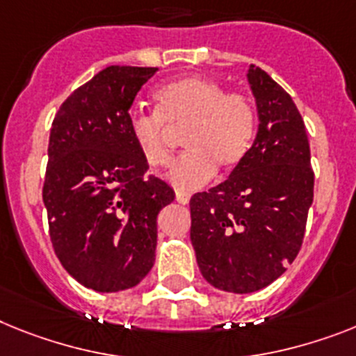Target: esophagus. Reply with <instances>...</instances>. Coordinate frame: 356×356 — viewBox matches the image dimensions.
I'll return each instance as SVG.
<instances>
[{
  "mask_svg": "<svg viewBox=\"0 0 356 356\" xmlns=\"http://www.w3.org/2000/svg\"><path fill=\"white\" fill-rule=\"evenodd\" d=\"M175 201L179 202V204H188L190 202V193L188 192H175Z\"/></svg>",
  "mask_w": 356,
  "mask_h": 356,
  "instance_id": "esophagus-1",
  "label": "esophagus"
}]
</instances>
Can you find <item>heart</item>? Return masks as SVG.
<instances>
[{"label": "heart", "mask_w": 356, "mask_h": 356, "mask_svg": "<svg viewBox=\"0 0 356 356\" xmlns=\"http://www.w3.org/2000/svg\"><path fill=\"white\" fill-rule=\"evenodd\" d=\"M157 112H136L128 128L134 145L152 168L170 161L172 130H184V146L168 172L179 190L208 183L215 170L232 172L246 159L255 139L257 115L243 94H226L220 83L208 77L186 76L163 85L154 94Z\"/></svg>", "instance_id": "1"}]
</instances>
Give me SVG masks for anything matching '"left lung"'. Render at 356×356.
Masks as SVG:
<instances>
[{
    "label": "left lung",
    "mask_w": 356,
    "mask_h": 356,
    "mask_svg": "<svg viewBox=\"0 0 356 356\" xmlns=\"http://www.w3.org/2000/svg\"><path fill=\"white\" fill-rule=\"evenodd\" d=\"M259 130L224 183L190 199L197 264L213 288L253 293L284 273L302 246L315 173L291 95L262 68L248 70Z\"/></svg>",
    "instance_id": "1"
}]
</instances>
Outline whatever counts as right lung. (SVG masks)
I'll return each mask as SVG.
<instances>
[{
    "label": "right lung",
    "mask_w": 356,
    "mask_h": 356,
    "mask_svg": "<svg viewBox=\"0 0 356 356\" xmlns=\"http://www.w3.org/2000/svg\"><path fill=\"white\" fill-rule=\"evenodd\" d=\"M157 68L106 67L59 106L43 202L63 268L86 288H134L155 262L157 215L175 199L130 136V106Z\"/></svg>",
    "instance_id": "add662e5"
}]
</instances>
